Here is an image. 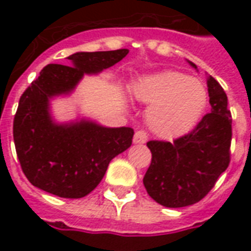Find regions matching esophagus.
I'll list each match as a JSON object with an SVG mask.
<instances>
[{
	"label": "esophagus",
	"instance_id": "obj_1",
	"mask_svg": "<svg viewBox=\"0 0 251 251\" xmlns=\"http://www.w3.org/2000/svg\"><path fill=\"white\" fill-rule=\"evenodd\" d=\"M148 141V134L144 130H138L134 133L133 137V142L134 144H145Z\"/></svg>",
	"mask_w": 251,
	"mask_h": 251
}]
</instances>
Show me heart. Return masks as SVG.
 <instances>
[{
  "mask_svg": "<svg viewBox=\"0 0 251 251\" xmlns=\"http://www.w3.org/2000/svg\"><path fill=\"white\" fill-rule=\"evenodd\" d=\"M133 98L151 104L147 122L161 138L172 140L194 130L208 104L204 83L183 72L167 71L140 77L130 87Z\"/></svg>",
  "mask_w": 251,
  "mask_h": 251,
  "instance_id": "b5f03b06",
  "label": "heart"
}]
</instances>
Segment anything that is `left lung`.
<instances>
[{"instance_id":"left-lung-1","label":"left lung","mask_w":251,"mask_h":251,"mask_svg":"<svg viewBox=\"0 0 251 251\" xmlns=\"http://www.w3.org/2000/svg\"><path fill=\"white\" fill-rule=\"evenodd\" d=\"M196 68L194 63L188 62ZM211 113L194 130L174 142L149 141L152 161L144 176L148 195L158 204L179 208L195 204L215 185L230 164L231 113L227 95L207 76Z\"/></svg>"}]
</instances>
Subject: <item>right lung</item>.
<instances>
[{
  "label": "right lung",
  "mask_w": 251,
  "mask_h": 251,
  "mask_svg": "<svg viewBox=\"0 0 251 251\" xmlns=\"http://www.w3.org/2000/svg\"><path fill=\"white\" fill-rule=\"evenodd\" d=\"M129 50L76 52L70 66L48 64L21 95L13 138L23 172L32 185L59 198L79 199L103 179L110 161L131 145V127H104L90 120L59 124L51 99L70 95L82 77L121 62Z\"/></svg>",
  "instance_id": "right-lung-1"
}]
</instances>
